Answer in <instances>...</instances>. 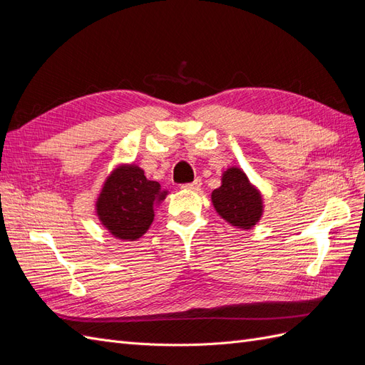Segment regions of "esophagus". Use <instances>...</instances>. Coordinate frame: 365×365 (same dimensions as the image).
Wrapping results in <instances>:
<instances>
[{
    "instance_id": "esophagus-1",
    "label": "esophagus",
    "mask_w": 365,
    "mask_h": 365,
    "mask_svg": "<svg viewBox=\"0 0 365 365\" xmlns=\"http://www.w3.org/2000/svg\"><path fill=\"white\" fill-rule=\"evenodd\" d=\"M202 185V181L200 178H196L195 181L192 182H187V184H182V189H187V190H200Z\"/></svg>"
}]
</instances>
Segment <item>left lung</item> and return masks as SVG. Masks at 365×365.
<instances>
[{"label":"left lung","instance_id":"left-lung-1","mask_svg":"<svg viewBox=\"0 0 365 365\" xmlns=\"http://www.w3.org/2000/svg\"><path fill=\"white\" fill-rule=\"evenodd\" d=\"M212 201L216 212L237 228L248 230L262 216V196L237 168H230L222 175V185L212 193Z\"/></svg>","mask_w":365,"mask_h":365}]
</instances>
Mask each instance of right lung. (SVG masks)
<instances>
[{
	"label": "right lung",
	"mask_w": 365,
	"mask_h": 365,
	"mask_svg": "<svg viewBox=\"0 0 365 365\" xmlns=\"http://www.w3.org/2000/svg\"><path fill=\"white\" fill-rule=\"evenodd\" d=\"M168 192L150 181L138 165H121L106 180L97 200L102 224L118 239L135 240L150 227L155 207Z\"/></svg>",
	"instance_id": "right-lung-1"
}]
</instances>
